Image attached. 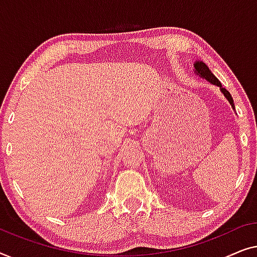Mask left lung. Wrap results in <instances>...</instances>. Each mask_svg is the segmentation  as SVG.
I'll use <instances>...</instances> for the list:
<instances>
[{
	"instance_id": "1",
	"label": "left lung",
	"mask_w": 257,
	"mask_h": 257,
	"mask_svg": "<svg viewBox=\"0 0 257 257\" xmlns=\"http://www.w3.org/2000/svg\"><path fill=\"white\" fill-rule=\"evenodd\" d=\"M194 73L198 74V75H200L201 78L206 79V80L211 82V84H213V85H215V86H218V87H220V91H221V93L223 94V95H225L226 99L228 100V102H229L230 104H232L233 109H235V108H234L233 97H232V95H230V93H229L228 91H227L226 88L222 87L221 82H220V81L218 80V78H216L215 75L212 73L211 70H209V68L207 67V65H206L205 63H202V61H200V60L196 61V63H194Z\"/></svg>"
}]
</instances>
